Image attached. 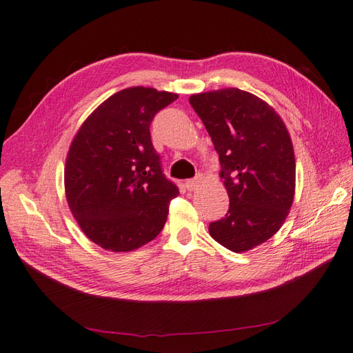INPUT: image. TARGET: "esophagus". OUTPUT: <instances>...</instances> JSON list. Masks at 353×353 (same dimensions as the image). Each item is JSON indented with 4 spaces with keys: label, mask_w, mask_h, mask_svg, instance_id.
<instances>
[{
    "label": "esophagus",
    "mask_w": 353,
    "mask_h": 353,
    "mask_svg": "<svg viewBox=\"0 0 353 353\" xmlns=\"http://www.w3.org/2000/svg\"><path fill=\"white\" fill-rule=\"evenodd\" d=\"M201 181H203V176L199 174V175H196V178L185 181V187H187L188 191H194V190H197V187L201 184Z\"/></svg>",
    "instance_id": "1"
}]
</instances>
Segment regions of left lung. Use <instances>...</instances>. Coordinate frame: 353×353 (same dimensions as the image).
<instances>
[{
	"instance_id": "obj_1",
	"label": "left lung",
	"mask_w": 353,
	"mask_h": 353,
	"mask_svg": "<svg viewBox=\"0 0 353 353\" xmlns=\"http://www.w3.org/2000/svg\"><path fill=\"white\" fill-rule=\"evenodd\" d=\"M191 108L219 154L230 209L209 234L231 252H245L279 231L294 199L296 160L281 117L239 88L194 94Z\"/></svg>"
}]
</instances>
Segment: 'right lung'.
Segmentation results:
<instances>
[{"mask_svg": "<svg viewBox=\"0 0 353 353\" xmlns=\"http://www.w3.org/2000/svg\"><path fill=\"white\" fill-rule=\"evenodd\" d=\"M178 94L132 87L113 94L70 144L65 190L81 230L104 250L131 252L163 230L178 187L156 153L150 123Z\"/></svg>", "mask_w": 353, "mask_h": 353, "instance_id": "1", "label": "right lung"}]
</instances>
